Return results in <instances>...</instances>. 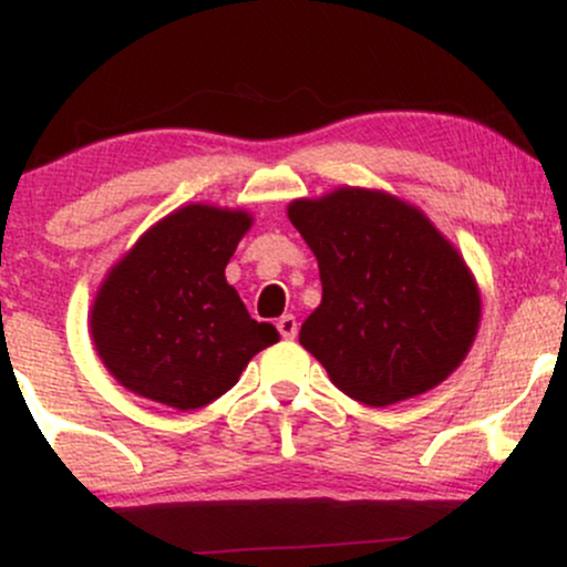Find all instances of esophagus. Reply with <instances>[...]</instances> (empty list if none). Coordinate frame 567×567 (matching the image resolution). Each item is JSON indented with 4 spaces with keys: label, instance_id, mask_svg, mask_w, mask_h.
Listing matches in <instances>:
<instances>
[{
    "label": "esophagus",
    "instance_id": "1",
    "mask_svg": "<svg viewBox=\"0 0 567 567\" xmlns=\"http://www.w3.org/2000/svg\"><path fill=\"white\" fill-rule=\"evenodd\" d=\"M277 330H279V336L288 338V341H290V338L298 336V320L292 315H282L277 320Z\"/></svg>",
    "mask_w": 567,
    "mask_h": 567
}]
</instances>
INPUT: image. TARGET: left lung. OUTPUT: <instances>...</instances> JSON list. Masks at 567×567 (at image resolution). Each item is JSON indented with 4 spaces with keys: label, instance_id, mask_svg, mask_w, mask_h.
I'll return each instance as SVG.
<instances>
[{
    "label": "left lung",
    "instance_id": "1",
    "mask_svg": "<svg viewBox=\"0 0 567 567\" xmlns=\"http://www.w3.org/2000/svg\"><path fill=\"white\" fill-rule=\"evenodd\" d=\"M288 218L322 279V303L298 341L343 394L394 405L464 362L480 324L477 282L419 207L343 186L290 202Z\"/></svg>",
    "mask_w": 567,
    "mask_h": 567
}]
</instances>
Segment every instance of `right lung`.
Masks as SVG:
<instances>
[{
    "label": "right lung",
    "mask_w": 567,
    "mask_h": 567,
    "mask_svg": "<svg viewBox=\"0 0 567 567\" xmlns=\"http://www.w3.org/2000/svg\"><path fill=\"white\" fill-rule=\"evenodd\" d=\"M252 218L186 205L154 224L109 271L90 309V333L109 373L130 392L197 410L239 381L275 324L247 315L226 264Z\"/></svg>",
    "instance_id": "add662e5"
}]
</instances>
